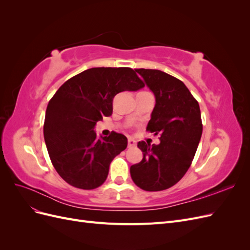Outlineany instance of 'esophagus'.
Segmentation results:
<instances>
[{"mask_svg": "<svg viewBox=\"0 0 250 250\" xmlns=\"http://www.w3.org/2000/svg\"><path fill=\"white\" fill-rule=\"evenodd\" d=\"M137 146V142H135L133 139H128V147H135Z\"/></svg>", "mask_w": 250, "mask_h": 250, "instance_id": "obj_1", "label": "esophagus"}]
</instances>
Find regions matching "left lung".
<instances>
[{
	"instance_id": "8db88e82",
	"label": "left lung",
	"mask_w": 250,
	"mask_h": 250,
	"mask_svg": "<svg viewBox=\"0 0 250 250\" xmlns=\"http://www.w3.org/2000/svg\"><path fill=\"white\" fill-rule=\"evenodd\" d=\"M155 97L147 130L160 135L151 146L139 142L143 160L130 167L133 183L145 191H163L177 184L190 168L202 134L199 104L183 81L158 71L135 70Z\"/></svg>"
}]
</instances>
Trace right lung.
<instances>
[{
	"label": "right lung",
	"mask_w": 250,
	"mask_h": 250,
	"mask_svg": "<svg viewBox=\"0 0 250 250\" xmlns=\"http://www.w3.org/2000/svg\"><path fill=\"white\" fill-rule=\"evenodd\" d=\"M145 86L130 67H93L58 88L46 110L43 137L51 162L67 184L93 190L108 175L109 165L127 147L124 134L97 138L98 121L112 113L115 96Z\"/></svg>",
	"instance_id": "add662e5"
}]
</instances>
